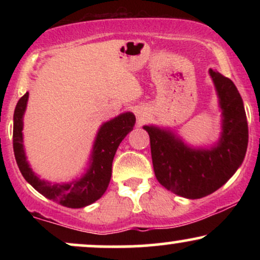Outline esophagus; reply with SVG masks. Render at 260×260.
Here are the masks:
<instances>
[{
	"mask_svg": "<svg viewBox=\"0 0 260 260\" xmlns=\"http://www.w3.org/2000/svg\"><path fill=\"white\" fill-rule=\"evenodd\" d=\"M137 117H138V120H139V122H142V121H144V113L143 112H137Z\"/></svg>",
	"mask_w": 260,
	"mask_h": 260,
	"instance_id": "34e87169",
	"label": "esophagus"
}]
</instances>
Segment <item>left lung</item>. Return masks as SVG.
Segmentation results:
<instances>
[{"label": "left lung", "instance_id": "obj_1", "mask_svg": "<svg viewBox=\"0 0 260 260\" xmlns=\"http://www.w3.org/2000/svg\"><path fill=\"white\" fill-rule=\"evenodd\" d=\"M222 111L219 142L193 148L170 129L144 126L150 137L154 172L161 186L175 194L199 199L211 194L240 168L248 145V124L240 92L231 79L209 70Z\"/></svg>", "mask_w": 260, "mask_h": 260}]
</instances>
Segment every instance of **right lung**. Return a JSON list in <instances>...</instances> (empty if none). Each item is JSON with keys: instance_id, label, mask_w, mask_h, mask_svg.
Wrapping results in <instances>:
<instances>
[{"instance_id": "obj_1", "label": "right lung", "mask_w": 260, "mask_h": 260, "mask_svg": "<svg viewBox=\"0 0 260 260\" xmlns=\"http://www.w3.org/2000/svg\"><path fill=\"white\" fill-rule=\"evenodd\" d=\"M28 98L29 92L20 98L13 116V150L23 177L39 193L63 207L78 209L96 202L109 187L116 150L124 137L133 129L136 116L132 112H124L101 124L92 145L90 165L82 177L71 183H50L40 180L26 161L22 131Z\"/></svg>"}]
</instances>
